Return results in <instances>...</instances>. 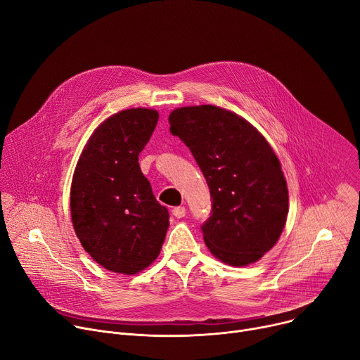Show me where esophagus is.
<instances>
[{"label": "esophagus", "mask_w": 360, "mask_h": 360, "mask_svg": "<svg viewBox=\"0 0 360 360\" xmlns=\"http://www.w3.org/2000/svg\"><path fill=\"white\" fill-rule=\"evenodd\" d=\"M172 214L175 215L176 219H182V217H185L186 210H185V207H184V205H179V207H175V208L172 210Z\"/></svg>", "instance_id": "esophagus-1"}]
</instances>
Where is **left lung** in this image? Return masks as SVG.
Listing matches in <instances>:
<instances>
[{"mask_svg": "<svg viewBox=\"0 0 360 360\" xmlns=\"http://www.w3.org/2000/svg\"><path fill=\"white\" fill-rule=\"evenodd\" d=\"M207 181L211 215L201 226L210 252L246 266L269 252L288 215V188L269 143L246 120L214 105L169 114Z\"/></svg>", "mask_w": 360, "mask_h": 360, "instance_id": "left-lung-1", "label": "left lung"}]
</instances>
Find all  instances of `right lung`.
Segmentation results:
<instances>
[{
	"instance_id": "obj_1",
	"label": "right lung",
	"mask_w": 360,
	"mask_h": 360,
	"mask_svg": "<svg viewBox=\"0 0 360 360\" xmlns=\"http://www.w3.org/2000/svg\"><path fill=\"white\" fill-rule=\"evenodd\" d=\"M155 110L120 111L94 131L70 186V215L89 256L111 272L134 275L159 256L169 227L139 155L158 124Z\"/></svg>"
}]
</instances>
